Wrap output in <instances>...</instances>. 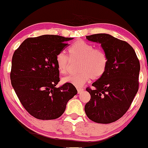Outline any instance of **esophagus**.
<instances>
[{"mask_svg":"<svg viewBox=\"0 0 148 148\" xmlns=\"http://www.w3.org/2000/svg\"><path fill=\"white\" fill-rule=\"evenodd\" d=\"M77 93H78V94L81 93L83 91V89H82V88H79V87H77Z\"/></svg>","mask_w":148,"mask_h":148,"instance_id":"obj_1","label":"esophagus"}]
</instances>
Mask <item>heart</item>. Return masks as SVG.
<instances>
[{
    "label": "heart",
    "instance_id": "b5f03b06",
    "mask_svg": "<svg viewBox=\"0 0 148 148\" xmlns=\"http://www.w3.org/2000/svg\"><path fill=\"white\" fill-rule=\"evenodd\" d=\"M69 52L71 57L80 59L78 65L79 72L66 76L63 79L64 82L79 87L91 78L97 79L105 73L108 58L101 49L94 48V45L84 40H77L71 45ZM56 64L61 74L67 72L69 59L64 52H59L56 55Z\"/></svg>",
    "mask_w": 148,
    "mask_h": 148
}]
</instances>
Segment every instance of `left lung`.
Returning <instances> with one entry per match:
<instances>
[{
	"instance_id": "obj_1",
	"label": "left lung",
	"mask_w": 148,
	"mask_h": 148,
	"mask_svg": "<svg viewBox=\"0 0 148 148\" xmlns=\"http://www.w3.org/2000/svg\"><path fill=\"white\" fill-rule=\"evenodd\" d=\"M99 43L108 58L105 73L87 88L91 99L84 111L96 123L109 124L122 117L130 107L138 90L140 63L129 43L110 34H98L86 36Z\"/></svg>"
}]
</instances>
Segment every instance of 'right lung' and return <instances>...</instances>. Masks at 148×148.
<instances>
[{"label": "right lung", "mask_w": 148, "mask_h": 148, "mask_svg": "<svg viewBox=\"0 0 148 148\" xmlns=\"http://www.w3.org/2000/svg\"><path fill=\"white\" fill-rule=\"evenodd\" d=\"M73 38L43 35L26 39L15 50L12 59L11 84L28 112L42 120L59 117L66 104L77 93L73 84L59 87L56 55Z\"/></svg>", "instance_id": "add662e5"}]
</instances>
